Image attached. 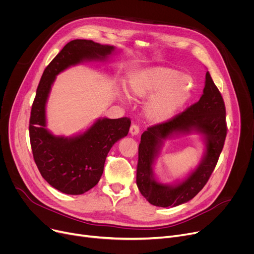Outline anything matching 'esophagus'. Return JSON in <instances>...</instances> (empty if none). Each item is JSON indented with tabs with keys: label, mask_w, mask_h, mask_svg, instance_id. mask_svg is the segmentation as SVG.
Listing matches in <instances>:
<instances>
[{
	"label": "esophagus",
	"mask_w": 254,
	"mask_h": 254,
	"mask_svg": "<svg viewBox=\"0 0 254 254\" xmlns=\"http://www.w3.org/2000/svg\"><path fill=\"white\" fill-rule=\"evenodd\" d=\"M139 131H140V127H139V126H138V125H136V124H132V125L130 126V128H129L130 135H132V136L138 135V134H139Z\"/></svg>",
	"instance_id": "34e87169"
}]
</instances>
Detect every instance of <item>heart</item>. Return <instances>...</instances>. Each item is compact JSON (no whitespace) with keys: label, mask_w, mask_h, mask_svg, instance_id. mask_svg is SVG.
Here are the masks:
<instances>
[{"label":"heart","mask_w":254,"mask_h":254,"mask_svg":"<svg viewBox=\"0 0 254 254\" xmlns=\"http://www.w3.org/2000/svg\"><path fill=\"white\" fill-rule=\"evenodd\" d=\"M194 87L193 79L176 69L154 66L131 75L127 91L131 98L151 96L145 112L154 123H162L174 116L189 103Z\"/></svg>","instance_id":"obj_1"}]
</instances>
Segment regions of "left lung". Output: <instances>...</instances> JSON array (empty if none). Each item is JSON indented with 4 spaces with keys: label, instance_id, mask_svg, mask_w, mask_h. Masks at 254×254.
<instances>
[{
    "label": "left lung",
    "instance_id": "1",
    "mask_svg": "<svg viewBox=\"0 0 254 254\" xmlns=\"http://www.w3.org/2000/svg\"><path fill=\"white\" fill-rule=\"evenodd\" d=\"M196 128L207 141L203 163L185 182L175 188L157 184L152 178V164L158 144L177 131ZM228 126L221 93L206 73L204 93L198 102L167 122L151 126L141 136L137 165V185L142 195L157 207H176L189 202L203 190L214 171L222 151Z\"/></svg>",
    "mask_w": 254,
    "mask_h": 254
}]
</instances>
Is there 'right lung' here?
<instances>
[{
    "label": "right lung",
    "mask_w": 254,
    "mask_h": 254,
    "mask_svg": "<svg viewBox=\"0 0 254 254\" xmlns=\"http://www.w3.org/2000/svg\"><path fill=\"white\" fill-rule=\"evenodd\" d=\"M114 50L91 40H73L46 66L34 99L30 141L34 161L42 177L66 194H82L97 185L112 145L128 134L130 119H99L84 134L66 139L45 128V104L56 76L84 60H103Z\"/></svg>",
    "instance_id": "obj_1"
}]
</instances>
